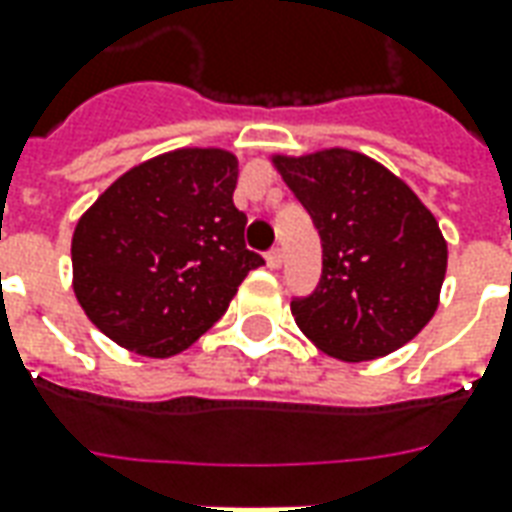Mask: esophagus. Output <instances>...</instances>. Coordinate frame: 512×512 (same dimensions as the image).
<instances>
[{
    "mask_svg": "<svg viewBox=\"0 0 512 512\" xmlns=\"http://www.w3.org/2000/svg\"><path fill=\"white\" fill-rule=\"evenodd\" d=\"M266 263H268V268H280L282 266V252H280V249H271V252L266 255Z\"/></svg>",
    "mask_w": 512,
    "mask_h": 512,
    "instance_id": "esophagus-1",
    "label": "esophagus"
}]
</instances>
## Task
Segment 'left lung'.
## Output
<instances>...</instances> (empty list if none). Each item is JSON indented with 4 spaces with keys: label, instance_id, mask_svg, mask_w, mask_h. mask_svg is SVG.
<instances>
[{
    "label": "left lung",
    "instance_id": "1",
    "mask_svg": "<svg viewBox=\"0 0 512 512\" xmlns=\"http://www.w3.org/2000/svg\"><path fill=\"white\" fill-rule=\"evenodd\" d=\"M321 235V280L291 313L324 355L377 360L413 341L438 310L441 227L407 182L352 149L271 157Z\"/></svg>",
    "mask_w": 512,
    "mask_h": 512
}]
</instances>
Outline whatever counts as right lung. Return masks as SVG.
Returning a JSON list of instances; mask_svg holds the SVG:
<instances>
[{
  "label": "right lung",
  "instance_id": "1",
  "mask_svg": "<svg viewBox=\"0 0 512 512\" xmlns=\"http://www.w3.org/2000/svg\"><path fill=\"white\" fill-rule=\"evenodd\" d=\"M238 157L185 146L144 160L74 227V296L110 341L174 357L219 321L263 257L244 244L232 205Z\"/></svg>",
  "mask_w": 512,
  "mask_h": 512
}]
</instances>
